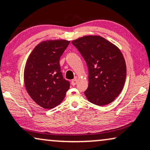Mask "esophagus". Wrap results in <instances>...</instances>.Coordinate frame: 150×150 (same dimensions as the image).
I'll use <instances>...</instances> for the list:
<instances>
[{
  "instance_id": "1",
  "label": "esophagus",
  "mask_w": 150,
  "mask_h": 150,
  "mask_svg": "<svg viewBox=\"0 0 150 150\" xmlns=\"http://www.w3.org/2000/svg\"><path fill=\"white\" fill-rule=\"evenodd\" d=\"M78 82V80L77 79H73L72 81H71V84H72L73 86H75L76 84Z\"/></svg>"
}]
</instances>
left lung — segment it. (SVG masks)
<instances>
[{
	"mask_svg": "<svg viewBox=\"0 0 150 150\" xmlns=\"http://www.w3.org/2000/svg\"><path fill=\"white\" fill-rule=\"evenodd\" d=\"M88 69V87L84 92L90 103L98 106L109 104L119 96L126 77L123 54L105 38L88 35L73 40Z\"/></svg>",
	"mask_w": 150,
	"mask_h": 150,
	"instance_id": "obj_1",
	"label": "left lung"
}]
</instances>
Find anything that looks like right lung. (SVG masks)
Masks as SVG:
<instances>
[{
  "mask_svg": "<svg viewBox=\"0 0 150 150\" xmlns=\"http://www.w3.org/2000/svg\"><path fill=\"white\" fill-rule=\"evenodd\" d=\"M70 41L47 40L38 44L29 55L24 71V84L31 98L44 109L58 106L64 98L70 83L60 72V56Z\"/></svg>",
  "mask_w": 150,
  "mask_h": 150,
  "instance_id": "obj_1",
  "label": "right lung"
}]
</instances>
